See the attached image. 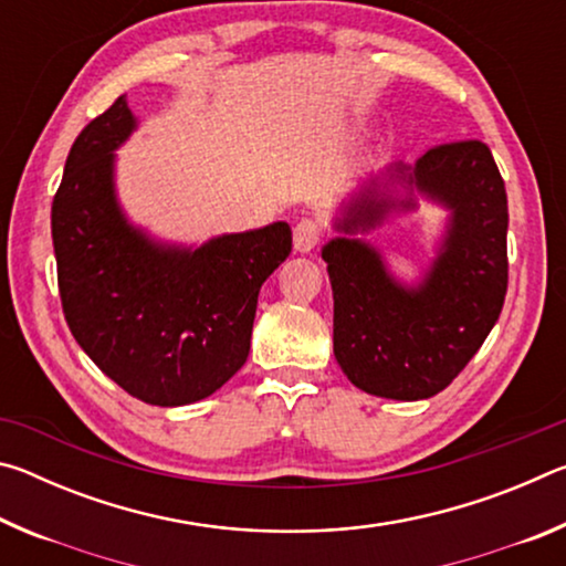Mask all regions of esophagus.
I'll return each instance as SVG.
<instances>
[{"instance_id":"34e87169","label":"esophagus","mask_w":566,"mask_h":566,"mask_svg":"<svg viewBox=\"0 0 566 566\" xmlns=\"http://www.w3.org/2000/svg\"><path fill=\"white\" fill-rule=\"evenodd\" d=\"M322 237V227L319 222H314V219H302V222H296L294 227V249L296 252H312L314 247H317Z\"/></svg>"}]
</instances>
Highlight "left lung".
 Masks as SVG:
<instances>
[{"instance_id": "obj_1", "label": "left lung", "mask_w": 566, "mask_h": 566, "mask_svg": "<svg viewBox=\"0 0 566 566\" xmlns=\"http://www.w3.org/2000/svg\"><path fill=\"white\" fill-rule=\"evenodd\" d=\"M448 209L446 234L419 285L399 283L359 240L418 206ZM506 189L484 142L439 145L415 165H391L342 202L322 247L334 294V357L375 397L429 399L452 385L500 319L506 294Z\"/></svg>"}]
</instances>
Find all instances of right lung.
Here are the masks:
<instances>
[{
	"label": "right lung",
	"mask_w": 566,
	"mask_h": 566,
	"mask_svg": "<svg viewBox=\"0 0 566 566\" xmlns=\"http://www.w3.org/2000/svg\"><path fill=\"white\" fill-rule=\"evenodd\" d=\"M134 129L122 94L74 139L52 202L56 280L64 319L104 375L147 405L181 407L242 369L256 296L290 256L292 229L272 222L187 247L132 224L114 151Z\"/></svg>",
	"instance_id": "obj_1"
}]
</instances>
